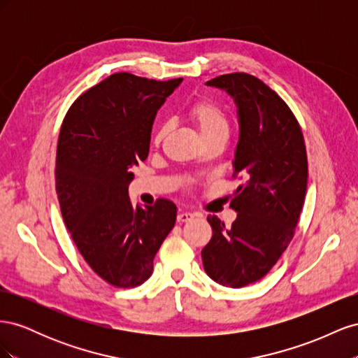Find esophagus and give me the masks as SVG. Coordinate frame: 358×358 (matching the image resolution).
I'll use <instances>...</instances> for the list:
<instances>
[{
  "mask_svg": "<svg viewBox=\"0 0 358 358\" xmlns=\"http://www.w3.org/2000/svg\"><path fill=\"white\" fill-rule=\"evenodd\" d=\"M194 218V213H189V212H180L179 215H178V222H188V221H191Z\"/></svg>",
  "mask_w": 358,
  "mask_h": 358,
  "instance_id": "esophagus-1",
  "label": "esophagus"
}]
</instances>
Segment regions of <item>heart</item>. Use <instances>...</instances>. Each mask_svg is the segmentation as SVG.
Here are the masks:
<instances>
[{
  "mask_svg": "<svg viewBox=\"0 0 358 358\" xmlns=\"http://www.w3.org/2000/svg\"><path fill=\"white\" fill-rule=\"evenodd\" d=\"M187 117L191 124L196 127L201 140L209 138H227L230 131V117L222 107L210 100V99H200L194 101L187 110ZM170 131L167 122L157 125L152 133V145L159 146Z\"/></svg>",
  "mask_w": 358,
  "mask_h": 358,
  "instance_id": "heart-1",
  "label": "heart"
}]
</instances>
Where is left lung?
<instances>
[{"label":"left lung","instance_id":"8db88e82","mask_svg":"<svg viewBox=\"0 0 358 358\" xmlns=\"http://www.w3.org/2000/svg\"><path fill=\"white\" fill-rule=\"evenodd\" d=\"M206 85L229 92L239 109L233 178L242 183L230 227L208 216L213 234L201 259L215 282L242 288L264 278L294 237L308 185L306 146L288 104L255 76L222 74Z\"/></svg>","mask_w":358,"mask_h":358}]
</instances>
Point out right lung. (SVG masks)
I'll use <instances>...</instances> for the list:
<instances>
[{"label": "right lung", "mask_w": 358, "mask_h": 358, "mask_svg": "<svg viewBox=\"0 0 358 358\" xmlns=\"http://www.w3.org/2000/svg\"><path fill=\"white\" fill-rule=\"evenodd\" d=\"M180 82L115 73L83 92L61 125L55 179L64 222L85 262L117 288L149 279L176 222L166 199L134 208L128 185L131 167L148 158L157 110Z\"/></svg>", "instance_id": "right-lung-1"}]
</instances>
